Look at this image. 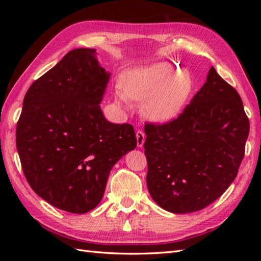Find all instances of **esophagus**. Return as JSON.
<instances>
[{
    "label": "esophagus",
    "instance_id": "obj_1",
    "mask_svg": "<svg viewBox=\"0 0 261 261\" xmlns=\"http://www.w3.org/2000/svg\"><path fill=\"white\" fill-rule=\"evenodd\" d=\"M136 137H137V146L141 148L143 146V143H145V140H146L145 132L141 131V130H138L137 134H136Z\"/></svg>",
    "mask_w": 261,
    "mask_h": 261
}]
</instances>
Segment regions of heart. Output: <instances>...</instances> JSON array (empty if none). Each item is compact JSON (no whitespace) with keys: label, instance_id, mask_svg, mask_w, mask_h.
<instances>
[{"label":"heart","instance_id":"b5f03b06","mask_svg":"<svg viewBox=\"0 0 261 261\" xmlns=\"http://www.w3.org/2000/svg\"><path fill=\"white\" fill-rule=\"evenodd\" d=\"M123 87L130 99L142 101L146 98L142 104V112L148 119L168 122L175 119L185 107L193 90V82L186 73H180L173 65L157 63L127 71ZM118 95L121 101L126 102L123 93Z\"/></svg>","mask_w":261,"mask_h":261}]
</instances>
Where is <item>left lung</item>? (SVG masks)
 Returning <instances> with one entry per match:
<instances>
[{
  "label": "left lung",
  "mask_w": 261,
  "mask_h": 261,
  "mask_svg": "<svg viewBox=\"0 0 261 261\" xmlns=\"http://www.w3.org/2000/svg\"><path fill=\"white\" fill-rule=\"evenodd\" d=\"M249 129L240 95L211 67L206 83L176 119L145 124L153 201L179 214L213 203L237 177Z\"/></svg>",
  "instance_id": "left-lung-1"
}]
</instances>
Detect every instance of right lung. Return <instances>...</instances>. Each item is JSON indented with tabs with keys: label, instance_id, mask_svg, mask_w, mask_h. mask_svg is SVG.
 <instances>
[{
	"label": "right lung",
	"instance_id": "obj_1",
	"mask_svg": "<svg viewBox=\"0 0 261 261\" xmlns=\"http://www.w3.org/2000/svg\"><path fill=\"white\" fill-rule=\"evenodd\" d=\"M109 79L95 49H74L23 99L16 125L23 174L37 195L66 212L96 207L111 169L137 146L134 126L111 123L102 113Z\"/></svg>",
	"mask_w": 261,
	"mask_h": 261
}]
</instances>
